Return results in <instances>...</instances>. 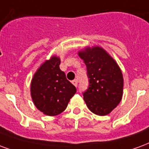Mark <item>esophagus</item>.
<instances>
[{
    "label": "esophagus",
    "mask_w": 149,
    "mask_h": 149,
    "mask_svg": "<svg viewBox=\"0 0 149 149\" xmlns=\"http://www.w3.org/2000/svg\"><path fill=\"white\" fill-rule=\"evenodd\" d=\"M72 83H73L74 86L77 87V86H78V84H79V80H78V79H74V80L72 81Z\"/></svg>",
    "instance_id": "esophagus-1"
}]
</instances>
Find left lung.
Masks as SVG:
<instances>
[{
	"label": "left lung",
	"mask_w": 149,
	"mask_h": 149,
	"mask_svg": "<svg viewBox=\"0 0 149 149\" xmlns=\"http://www.w3.org/2000/svg\"><path fill=\"white\" fill-rule=\"evenodd\" d=\"M86 66L88 86L83 98L92 113L109 114L120 103L123 93V76L114 59L99 47L79 52Z\"/></svg>",
	"instance_id": "8db88e82"
}]
</instances>
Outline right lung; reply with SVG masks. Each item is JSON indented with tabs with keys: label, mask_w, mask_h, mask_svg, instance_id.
I'll use <instances>...</instances> for the list:
<instances>
[{
	"label": "right lung",
	"mask_w": 149,
	"mask_h": 149,
	"mask_svg": "<svg viewBox=\"0 0 149 149\" xmlns=\"http://www.w3.org/2000/svg\"><path fill=\"white\" fill-rule=\"evenodd\" d=\"M59 64V58L53 56L41 65L31 80L33 102L47 116H55L64 111L76 93L75 86L67 80Z\"/></svg>",
	"instance_id": "obj_1"
}]
</instances>
